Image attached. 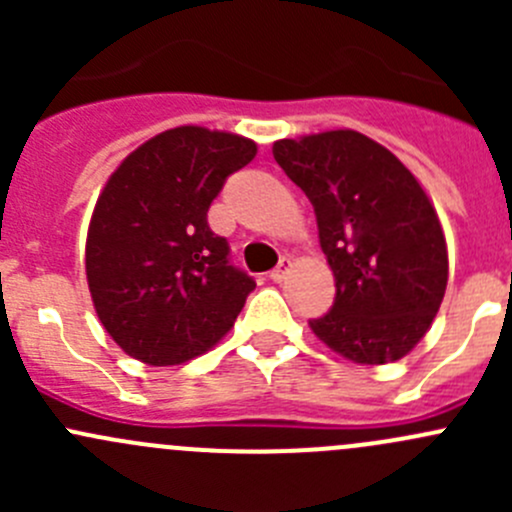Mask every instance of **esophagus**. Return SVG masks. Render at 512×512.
Segmentation results:
<instances>
[{
	"label": "esophagus",
	"mask_w": 512,
	"mask_h": 512,
	"mask_svg": "<svg viewBox=\"0 0 512 512\" xmlns=\"http://www.w3.org/2000/svg\"><path fill=\"white\" fill-rule=\"evenodd\" d=\"M289 267H292V262H289V257H282L280 265H277L275 270L270 272V280H272V282H282V280H285V275L289 272Z\"/></svg>",
	"instance_id": "1"
}]
</instances>
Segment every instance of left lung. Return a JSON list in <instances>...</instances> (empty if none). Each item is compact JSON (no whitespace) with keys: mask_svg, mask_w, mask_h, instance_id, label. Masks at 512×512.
I'll use <instances>...</instances> for the list:
<instances>
[{"mask_svg":"<svg viewBox=\"0 0 512 512\" xmlns=\"http://www.w3.org/2000/svg\"><path fill=\"white\" fill-rule=\"evenodd\" d=\"M272 156L312 203L337 282L332 309L309 319L312 332L356 364L409 354L431 327L448 282L446 240L418 180L356 131L285 138Z\"/></svg>","mask_w":512,"mask_h":512,"instance_id":"8db88e82","label":"left lung"}]
</instances>
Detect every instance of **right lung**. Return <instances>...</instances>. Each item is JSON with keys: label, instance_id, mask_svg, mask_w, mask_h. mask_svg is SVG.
Masks as SVG:
<instances>
[{"label": "right lung", "instance_id": "right-lung-1", "mask_svg": "<svg viewBox=\"0 0 512 512\" xmlns=\"http://www.w3.org/2000/svg\"><path fill=\"white\" fill-rule=\"evenodd\" d=\"M255 153L250 138L180 126L108 178L89 225L86 280L98 319L128 356L183 364L230 332L255 280L232 265L208 210Z\"/></svg>", "mask_w": 512, "mask_h": 512}]
</instances>
